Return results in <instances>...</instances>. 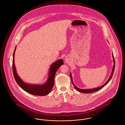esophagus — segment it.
<instances>
[{
	"instance_id": "34e87169",
	"label": "esophagus",
	"mask_w": 125,
	"mask_h": 125,
	"mask_svg": "<svg viewBox=\"0 0 125 125\" xmlns=\"http://www.w3.org/2000/svg\"><path fill=\"white\" fill-rule=\"evenodd\" d=\"M68 60L67 59V58H65V61L66 62H68Z\"/></svg>"
}]
</instances>
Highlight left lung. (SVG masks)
I'll return each instance as SVG.
<instances>
[{
  "label": "left lung",
  "mask_w": 125,
  "mask_h": 125,
  "mask_svg": "<svg viewBox=\"0 0 125 125\" xmlns=\"http://www.w3.org/2000/svg\"><path fill=\"white\" fill-rule=\"evenodd\" d=\"M112 56H113V61H114V66L113 67V69L112 71V73L111 74V75L109 77V78L108 79V80H107V81L102 86L100 87H98V88H94V89H79L78 88H77L76 86H75V85L73 84V78H72V76L71 73H70V77H71V79L73 85L74 87L75 88V89H76V90H77L78 92H82V93H92V92H94L96 91H97L98 90H99L100 89H102L103 88H104L105 85H106L110 81V80H111V79L112 78L114 72V70H115V59L114 57V55L112 53Z\"/></svg>",
  "instance_id": "8db88e82"
}]
</instances>
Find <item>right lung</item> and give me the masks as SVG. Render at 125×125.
Wrapping results in <instances>:
<instances>
[{
	"instance_id": "obj_1",
	"label": "right lung",
	"mask_w": 125,
	"mask_h": 125,
	"mask_svg": "<svg viewBox=\"0 0 125 125\" xmlns=\"http://www.w3.org/2000/svg\"><path fill=\"white\" fill-rule=\"evenodd\" d=\"M16 49V46L13 54L12 69L14 78L19 86L25 91L34 95L45 96L49 94L53 87L55 73L59 68L63 64V60L62 59H59L51 64L49 73L48 78L45 83L42 85L30 84L23 82L17 73L14 63V55Z\"/></svg>"
}]
</instances>
